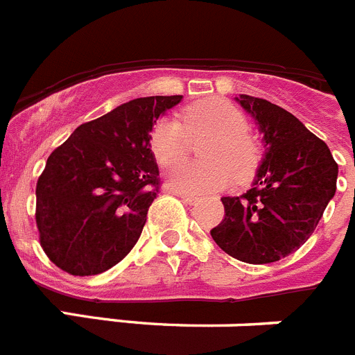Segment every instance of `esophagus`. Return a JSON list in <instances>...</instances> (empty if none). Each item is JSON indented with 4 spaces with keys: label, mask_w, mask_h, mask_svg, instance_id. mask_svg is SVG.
Here are the masks:
<instances>
[{
    "label": "esophagus",
    "mask_w": 355,
    "mask_h": 355,
    "mask_svg": "<svg viewBox=\"0 0 355 355\" xmlns=\"http://www.w3.org/2000/svg\"><path fill=\"white\" fill-rule=\"evenodd\" d=\"M175 196L178 197H181V199L184 200V202H187V205H196L197 202V197H193V196H188V193H184V192H180V190H175Z\"/></svg>",
    "instance_id": "1"
}]
</instances>
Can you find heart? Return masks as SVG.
Masks as SVG:
<instances>
[{
    "mask_svg": "<svg viewBox=\"0 0 355 355\" xmlns=\"http://www.w3.org/2000/svg\"><path fill=\"white\" fill-rule=\"evenodd\" d=\"M184 126L174 117L162 119L150 133V149L163 167L180 163L187 156L190 139L209 137L200 156L205 162L181 163L167 174V181L180 192L205 196L227 187L234 174L247 180L259 162V146L247 133L249 121L241 110L222 97H209L188 106Z\"/></svg>",
    "mask_w": 355,
    "mask_h": 355,
    "instance_id": "heart-1",
    "label": "heart"
}]
</instances>
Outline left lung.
Listing matches in <instances>:
<instances>
[{
  "instance_id": "8db88e82",
  "label": "left lung",
  "mask_w": 355,
  "mask_h": 355,
  "mask_svg": "<svg viewBox=\"0 0 355 355\" xmlns=\"http://www.w3.org/2000/svg\"><path fill=\"white\" fill-rule=\"evenodd\" d=\"M241 108L263 133L265 156L252 188L222 197L224 220L211 238L229 256L265 265L302 247L334 197L338 163L324 140L274 103L240 94Z\"/></svg>"
}]
</instances>
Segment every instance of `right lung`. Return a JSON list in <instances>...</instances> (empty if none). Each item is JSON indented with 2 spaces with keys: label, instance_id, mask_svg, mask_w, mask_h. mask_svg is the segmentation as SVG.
<instances>
[{
  "label": "right lung",
  "instance_id": "1",
  "mask_svg": "<svg viewBox=\"0 0 355 355\" xmlns=\"http://www.w3.org/2000/svg\"><path fill=\"white\" fill-rule=\"evenodd\" d=\"M183 96L139 97L85 122L56 147L37 181L44 252L71 275H97L139 241L159 192L150 131Z\"/></svg>",
  "mask_w": 355,
  "mask_h": 355
}]
</instances>
